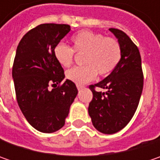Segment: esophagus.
<instances>
[{
	"label": "esophagus",
	"instance_id": "1",
	"mask_svg": "<svg viewBox=\"0 0 160 160\" xmlns=\"http://www.w3.org/2000/svg\"><path fill=\"white\" fill-rule=\"evenodd\" d=\"M77 89H78V91H80V90H82L83 88V85H80V84H77Z\"/></svg>",
	"mask_w": 160,
	"mask_h": 160
}]
</instances>
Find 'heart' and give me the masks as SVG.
I'll use <instances>...</instances> for the list:
<instances>
[{"label": "heart", "instance_id": "heart-1", "mask_svg": "<svg viewBox=\"0 0 160 160\" xmlns=\"http://www.w3.org/2000/svg\"><path fill=\"white\" fill-rule=\"evenodd\" d=\"M71 42L73 48L64 42H58L54 47L53 54L63 67H69L73 63L76 52L85 54V66L74 67L66 73L67 78L77 84L88 83L97 77V74L101 77L108 76L121 59V45L113 37L84 30L72 36Z\"/></svg>", "mask_w": 160, "mask_h": 160}]
</instances>
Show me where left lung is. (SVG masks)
<instances>
[{
    "mask_svg": "<svg viewBox=\"0 0 160 160\" xmlns=\"http://www.w3.org/2000/svg\"><path fill=\"white\" fill-rule=\"evenodd\" d=\"M121 45L122 56L115 70L100 83L90 85L92 100L88 112L99 132L111 134L130 122L139 105L143 88L142 58L130 37L117 28H109ZM96 87L105 90L97 92Z\"/></svg>",
    "mask_w": 160,
    "mask_h": 160,
    "instance_id": "8db88e82",
    "label": "left lung"
}]
</instances>
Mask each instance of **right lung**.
<instances>
[{"label": "right lung", "mask_w": 160, "mask_h": 160, "mask_svg": "<svg viewBox=\"0 0 160 160\" xmlns=\"http://www.w3.org/2000/svg\"><path fill=\"white\" fill-rule=\"evenodd\" d=\"M69 31L66 24H41L29 30L17 48L12 67L17 102L28 123L42 132L64 126L78 92L72 81L62 83L64 69L53 54Z\"/></svg>", "instance_id": "right-lung-1"}]
</instances>
